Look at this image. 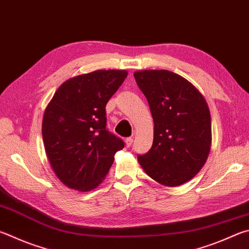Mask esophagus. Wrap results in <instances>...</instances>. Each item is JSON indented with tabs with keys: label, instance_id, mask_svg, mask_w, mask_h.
<instances>
[{
	"label": "esophagus",
	"instance_id": "34e87169",
	"mask_svg": "<svg viewBox=\"0 0 249 249\" xmlns=\"http://www.w3.org/2000/svg\"><path fill=\"white\" fill-rule=\"evenodd\" d=\"M133 142H134V139L132 138V137H128V138H126V140H125V143H126V147H130L133 144Z\"/></svg>",
	"mask_w": 249,
	"mask_h": 249
}]
</instances>
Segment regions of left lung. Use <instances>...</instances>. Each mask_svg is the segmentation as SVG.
<instances>
[{"instance_id":"left-lung-1","label":"left lung","mask_w":249,"mask_h":249,"mask_svg":"<svg viewBox=\"0 0 249 249\" xmlns=\"http://www.w3.org/2000/svg\"><path fill=\"white\" fill-rule=\"evenodd\" d=\"M155 123L153 142L138 156L156 182L175 187L192 179L206 163L211 146L209 107L195 86L166 70L134 73Z\"/></svg>"}]
</instances>
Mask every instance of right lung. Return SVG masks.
Returning <instances> with one entry per match:
<instances>
[{
    "instance_id": "1",
    "label": "right lung",
    "mask_w": 249,
    "mask_h": 249,
    "mask_svg": "<svg viewBox=\"0 0 249 249\" xmlns=\"http://www.w3.org/2000/svg\"><path fill=\"white\" fill-rule=\"evenodd\" d=\"M127 77L94 71L63 83L44 111L42 138L54 173L67 187L89 192L102 183L124 142L107 128L106 106Z\"/></svg>"
}]
</instances>
